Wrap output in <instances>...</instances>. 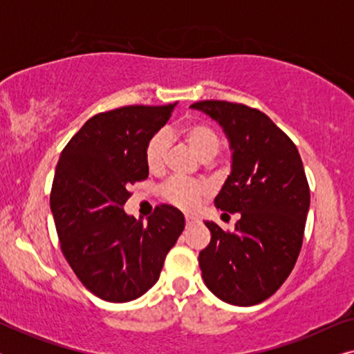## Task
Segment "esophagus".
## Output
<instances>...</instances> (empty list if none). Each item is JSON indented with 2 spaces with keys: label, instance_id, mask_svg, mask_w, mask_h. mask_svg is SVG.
<instances>
[{
  "label": "esophagus",
  "instance_id": "obj_1",
  "mask_svg": "<svg viewBox=\"0 0 354 354\" xmlns=\"http://www.w3.org/2000/svg\"><path fill=\"white\" fill-rule=\"evenodd\" d=\"M185 222H187V225H192V224H195V222H198V219L195 216H185Z\"/></svg>",
  "mask_w": 354,
  "mask_h": 354
}]
</instances>
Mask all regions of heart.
Wrapping results in <instances>:
<instances>
[{"instance_id": "obj_1", "label": "heart", "mask_w": 354, "mask_h": 354, "mask_svg": "<svg viewBox=\"0 0 354 354\" xmlns=\"http://www.w3.org/2000/svg\"><path fill=\"white\" fill-rule=\"evenodd\" d=\"M182 138L201 159L214 158L222 147V138L212 125L193 120L183 125ZM169 151V133L166 130L154 132L145 147V162L149 171H161ZM211 188L203 182L172 178L164 183L162 196L171 205L183 211H192L209 196Z\"/></svg>"}]
</instances>
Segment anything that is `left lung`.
<instances>
[{"mask_svg":"<svg viewBox=\"0 0 354 354\" xmlns=\"http://www.w3.org/2000/svg\"><path fill=\"white\" fill-rule=\"evenodd\" d=\"M192 108L217 120L229 138L232 172L214 205L240 212L235 232L205 222L211 241L198 256L203 280L222 301L253 306L277 292L301 251L309 209L301 158L259 109L219 100Z\"/></svg>","mask_w":354,"mask_h":354,"instance_id":"8db88e82","label":"left lung"}]
</instances>
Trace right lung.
I'll use <instances>...</instances> for the list:
<instances>
[{"instance_id":"add662e5","label":"right lung","mask_w":354,"mask_h":354,"mask_svg":"<svg viewBox=\"0 0 354 354\" xmlns=\"http://www.w3.org/2000/svg\"><path fill=\"white\" fill-rule=\"evenodd\" d=\"M177 103L124 106L86 120L62 149L50 206L61 251L91 293L111 303L132 301L158 282L164 259L185 219L159 205L148 222L122 209L127 188L148 178L145 147Z\"/></svg>"}]
</instances>
